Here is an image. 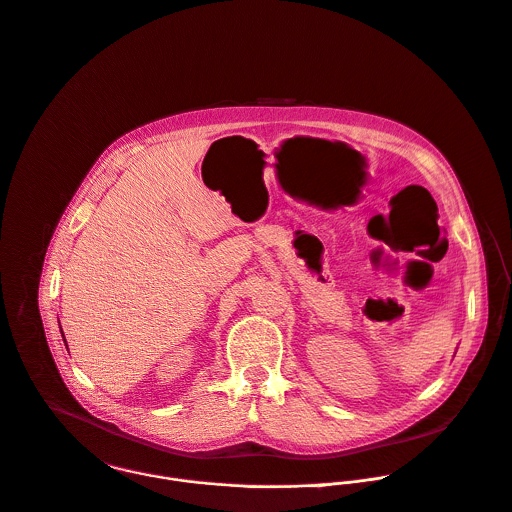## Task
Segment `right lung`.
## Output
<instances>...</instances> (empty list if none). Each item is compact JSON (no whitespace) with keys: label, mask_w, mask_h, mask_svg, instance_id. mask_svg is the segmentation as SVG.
I'll return each mask as SVG.
<instances>
[{"label":"right lung","mask_w":512,"mask_h":512,"mask_svg":"<svg viewBox=\"0 0 512 512\" xmlns=\"http://www.w3.org/2000/svg\"><path fill=\"white\" fill-rule=\"evenodd\" d=\"M63 341H65V339H63Z\"/></svg>","instance_id":"1"}]
</instances>
